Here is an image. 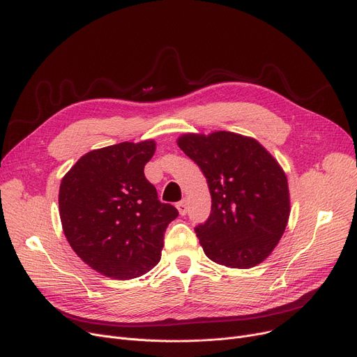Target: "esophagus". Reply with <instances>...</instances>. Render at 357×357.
<instances>
[{"instance_id": "1", "label": "esophagus", "mask_w": 357, "mask_h": 357, "mask_svg": "<svg viewBox=\"0 0 357 357\" xmlns=\"http://www.w3.org/2000/svg\"><path fill=\"white\" fill-rule=\"evenodd\" d=\"M176 208H178L181 215H185L186 211H188V202H186V199H182L181 202L176 204Z\"/></svg>"}]
</instances>
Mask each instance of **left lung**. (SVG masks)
<instances>
[{
    "label": "left lung",
    "mask_w": 357,
    "mask_h": 357,
    "mask_svg": "<svg viewBox=\"0 0 357 357\" xmlns=\"http://www.w3.org/2000/svg\"><path fill=\"white\" fill-rule=\"evenodd\" d=\"M176 143L199 166L211 194V214L195 229L204 253L227 268L261 264L291 213L284 169L256 139L231 131L186 133Z\"/></svg>",
    "instance_id": "1"
}]
</instances>
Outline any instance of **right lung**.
I'll use <instances>...</instances> for the list:
<instances>
[{
    "label": "right lung",
    "instance_id": "right-lung-1",
    "mask_svg": "<svg viewBox=\"0 0 357 357\" xmlns=\"http://www.w3.org/2000/svg\"><path fill=\"white\" fill-rule=\"evenodd\" d=\"M155 140L91 150L62 178L59 214L70 248L98 273L127 280L155 268L178 217L144 176Z\"/></svg>",
    "mask_w": 357,
    "mask_h": 357
}]
</instances>
